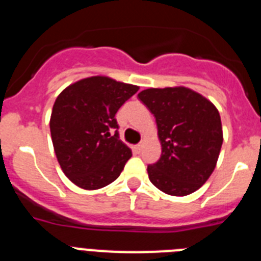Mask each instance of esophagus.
I'll list each match as a JSON object with an SVG mask.
<instances>
[{
    "instance_id": "1",
    "label": "esophagus",
    "mask_w": 261,
    "mask_h": 261,
    "mask_svg": "<svg viewBox=\"0 0 261 261\" xmlns=\"http://www.w3.org/2000/svg\"><path fill=\"white\" fill-rule=\"evenodd\" d=\"M141 150H142V144L136 145V146H135V151H136V153L140 154V153H141Z\"/></svg>"
}]
</instances>
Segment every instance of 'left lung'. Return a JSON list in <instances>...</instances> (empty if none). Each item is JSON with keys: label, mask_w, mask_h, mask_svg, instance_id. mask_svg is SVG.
<instances>
[{"label": "left lung", "mask_w": 261, "mask_h": 261, "mask_svg": "<svg viewBox=\"0 0 261 261\" xmlns=\"http://www.w3.org/2000/svg\"><path fill=\"white\" fill-rule=\"evenodd\" d=\"M138 99L154 115L162 154L147 166L151 183L171 196H187L208 180L223 135L216 106L188 87L146 89Z\"/></svg>", "instance_id": "obj_1"}]
</instances>
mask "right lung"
<instances>
[{
	"mask_svg": "<svg viewBox=\"0 0 261 261\" xmlns=\"http://www.w3.org/2000/svg\"><path fill=\"white\" fill-rule=\"evenodd\" d=\"M140 87L106 75L84 78L57 96L50 115L53 149L61 170L84 190L116 180L132 150L119 140L117 110Z\"/></svg>",
	"mask_w": 261,
	"mask_h": 261,
	"instance_id": "right-lung-1",
	"label": "right lung"
}]
</instances>
